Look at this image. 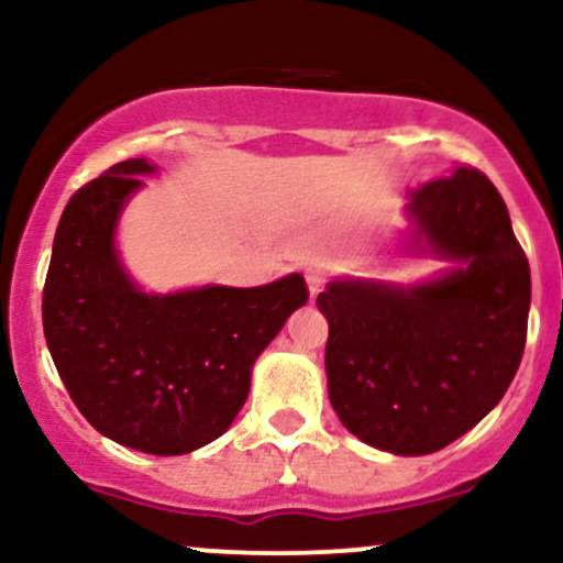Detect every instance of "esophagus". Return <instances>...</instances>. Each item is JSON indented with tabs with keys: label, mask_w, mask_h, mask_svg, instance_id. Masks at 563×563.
I'll list each match as a JSON object with an SVG mask.
<instances>
[{
	"label": "esophagus",
	"mask_w": 563,
	"mask_h": 563,
	"mask_svg": "<svg viewBox=\"0 0 563 563\" xmlns=\"http://www.w3.org/2000/svg\"><path fill=\"white\" fill-rule=\"evenodd\" d=\"M303 277H307V288L312 296H318L322 286H325V273H322V269H307V275Z\"/></svg>",
	"instance_id": "34e87169"
}]
</instances>
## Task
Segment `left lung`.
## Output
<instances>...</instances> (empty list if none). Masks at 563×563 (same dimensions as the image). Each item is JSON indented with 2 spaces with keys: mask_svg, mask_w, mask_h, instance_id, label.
<instances>
[{
  "mask_svg": "<svg viewBox=\"0 0 563 563\" xmlns=\"http://www.w3.org/2000/svg\"><path fill=\"white\" fill-rule=\"evenodd\" d=\"M416 245L461 262L397 290L335 280L318 296L328 318V397L371 448L429 455L500 402L527 344L529 262L506 200L479 169L452 166L412 192Z\"/></svg>",
  "mask_w": 563,
  "mask_h": 563,
  "instance_id": "8db88e82",
  "label": "left lung"
}]
</instances>
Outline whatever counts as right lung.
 Returning a JSON list of instances; mask_svg holds the SVG:
<instances>
[{
	"label": "right lung",
	"instance_id": "1",
	"mask_svg": "<svg viewBox=\"0 0 563 563\" xmlns=\"http://www.w3.org/2000/svg\"><path fill=\"white\" fill-rule=\"evenodd\" d=\"M121 161L74 192L57 224L42 296L44 339L79 412L151 455H185L230 429L251 367L309 299L301 275L260 288L147 296L113 245L126 198L151 174Z\"/></svg>",
	"mask_w": 563,
	"mask_h": 563
}]
</instances>
